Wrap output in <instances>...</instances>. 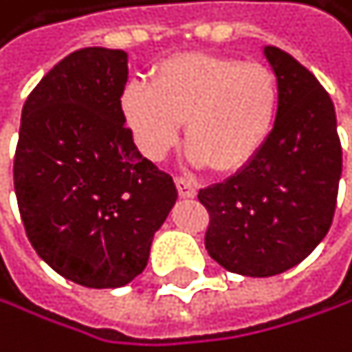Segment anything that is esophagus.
<instances>
[{
	"instance_id": "esophagus-1",
	"label": "esophagus",
	"mask_w": 352,
	"mask_h": 352,
	"mask_svg": "<svg viewBox=\"0 0 352 352\" xmlns=\"http://www.w3.org/2000/svg\"><path fill=\"white\" fill-rule=\"evenodd\" d=\"M175 184H177V192H179V197H184V199H192V197H197V186H195L190 179L177 177V179H175Z\"/></svg>"
}]
</instances>
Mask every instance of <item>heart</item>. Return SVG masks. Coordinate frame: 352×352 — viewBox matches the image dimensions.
Instances as JSON below:
<instances>
[{
  "label": "heart",
  "mask_w": 352,
  "mask_h": 352,
  "mask_svg": "<svg viewBox=\"0 0 352 352\" xmlns=\"http://www.w3.org/2000/svg\"><path fill=\"white\" fill-rule=\"evenodd\" d=\"M279 99L277 75L266 65L184 54L160 62L151 84L129 82L121 95V116L149 160L166 155L184 121L190 162L236 170L268 140Z\"/></svg>",
  "instance_id": "heart-1"
}]
</instances>
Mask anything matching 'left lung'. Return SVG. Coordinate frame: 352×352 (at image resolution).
Instances as JSON below:
<instances>
[{
  "instance_id": "left-lung-1",
  "label": "left lung",
  "mask_w": 352,
  "mask_h": 352,
  "mask_svg": "<svg viewBox=\"0 0 352 352\" xmlns=\"http://www.w3.org/2000/svg\"><path fill=\"white\" fill-rule=\"evenodd\" d=\"M279 82L268 140L229 179L199 190L210 214L206 249L225 270L272 277L318 247L333 223L342 175L336 108L298 60L264 47Z\"/></svg>"
}]
</instances>
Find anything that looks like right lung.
Returning <instances> with one entry per match:
<instances>
[{
    "label": "right lung",
    "instance_id": "right-lung-1",
    "mask_svg": "<svg viewBox=\"0 0 352 352\" xmlns=\"http://www.w3.org/2000/svg\"><path fill=\"white\" fill-rule=\"evenodd\" d=\"M125 84V52L86 47L60 60L21 112L14 192L25 234L58 275L86 287L138 277L177 201L170 175L133 144Z\"/></svg>",
    "mask_w": 352,
    "mask_h": 352
}]
</instances>
